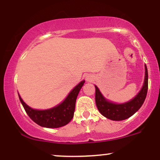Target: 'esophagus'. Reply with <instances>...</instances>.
Here are the masks:
<instances>
[{"mask_svg":"<svg viewBox=\"0 0 160 160\" xmlns=\"http://www.w3.org/2000/svg\"><path fill=\"white\" fill-rule=\"evenodd\" d=\"M86 80H87V81H91L92 80V79H91V78H89V77H86Z\"/></svg>","mask_w":160,"mask_h":160,"instance_id":"esophagus-1","label":"esophagus"}]
</instances>
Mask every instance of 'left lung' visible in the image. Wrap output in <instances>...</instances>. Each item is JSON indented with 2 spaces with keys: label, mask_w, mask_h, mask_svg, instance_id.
I'll list each match as a JSON object with an SVG mask.
<instances>
[{
  "label": "left lung",
  "mask_w": 160,
  "mask_h": 160,
  "mask_svg": "<svg viewBox=\"0 0 160 160\" xmlns=\"http://www.w3.org/2000/svg\"><path fill=\"white\" fill-rule=\"evenodd\" d=\"M148 89V73L145 65L144 82L140 92L130 102L124 104H113L104 98L95 86V103L99 112L111 120L120 121L128 119L140 109L146 98Z\"/></svg>",
  "instance_id": "left-lung-1"
}]
</instances>
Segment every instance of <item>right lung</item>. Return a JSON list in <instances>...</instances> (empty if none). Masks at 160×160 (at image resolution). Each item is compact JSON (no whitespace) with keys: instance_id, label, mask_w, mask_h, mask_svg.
<instances>
[{"instance_id":"1","label":"right lung","mask_w":160,"mask_h":160,"mask_svg":"<svg viewBox=\"0 0 160 160\" xmlns=\"http://www.w3.org/2000/svg\"><path fill=\"white\" fill-rule=\"evenodd\" d=\"M84 82L85 80H82L75 86L62 103L49 110L39 111L32 109L23 102L20 95L19 100L27 114L37 124L46 128H59L67 125L72 120L77 97Z\"/></svg>"}]
</instances>
